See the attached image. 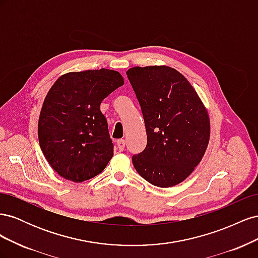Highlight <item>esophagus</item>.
Listing matches in <instances>:
<instances>
[{"label": "esophagus", "instance_id": "1", "mask_svg": "<svg viewBox=\"0 0 258 258\" xmlns=\"http://www.w3.org/2000/svg\"><path fill=\"white\" fill-rule=\"evenodd\" d=\"M124 145H126V142H124V140L120 139V140H118V141H117V147H118V150L120 152H122L124 150Z\"/></svg>", "mask_w": 258, "mask_h": 258}]
</instances>
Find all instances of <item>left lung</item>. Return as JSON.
Masks as SVG:
<instances>
[{
    "label": "left lung",
    "instance_id": "8db88e82",
    "mask_svg": "<svg viewBox=\"0 0 258 258\" xmlns=\"http://www.w3.org/2000/svg\"><path fill=\"white\" fill-rule=\"evenodd\" d=\"M127 76L147 135L144 151L132 156L137 172L158 187L183 182L208 147L210 119L204 103L189 82L170 67H135Z\"/></svg>",
    "mask_w": 258,
    "mask_h": 258
}]
</instances>
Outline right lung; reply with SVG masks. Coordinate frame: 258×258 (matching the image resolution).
Wrapping results in <instances>:
<instances>
[{
  "label": "right lung",
  "mask_w": 258,
  "mask_h": 258,
  "mask_svg": "<svg viewBox=\"0 0 258 258\" xmlns=\"http://www.w3.org/2000/svg\"><path fill=\"white\" fill-rule=\"evenodd\" d=\"M123 85L117 71L88 70L62 75L46 96L38 119V142L56 172L84 182L102 172L114 145L100 104Z\"/></svg>",
  "instance_id": "add662e5"
}]
</instances>
